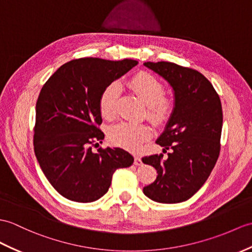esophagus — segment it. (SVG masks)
<instances>
[{
    "label": "esophagus",
    "instance_id": "esophagus-1",
    "mask_svg": "<svg viewBox=\"0 0 252 252\" xmlns=\"http://www.w3.org/2000/svg\"><path fill=\"white\" fill-rule=\"evenodd\" d=\"M134 164L135 165H138V166H140L143 164V162H142V159H140L139 157H134Z\"/></svg>",
    "mask_w": 252,
    "mask_h": 252
}]
</instances>
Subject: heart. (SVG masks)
<instances>
[{"instance_id":"b5f03b06","label":"heart","mask_w":252,"mask_h":252,"mask_svg":"<svg viewBox=\"0 0 252 252\" xmlns=\"http://www.w3.org/2000/svg\"><path fill=\"white\" fill-rule=\"evenodd\" d=\"M127 86L147 104V118L151 124L159 126L171 118L175 107L174 101L164 95V86L155 75L148 72H139L128 80ZM118 98V86L112 84L104 88L98 97V108L103 118L109 120L116 116ZM150 135L151 130L148 126L120 122L110 127L108 139L118 147L136 151Z\"/></svg>"}]
</instances>
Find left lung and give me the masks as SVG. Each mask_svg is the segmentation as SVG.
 <instances>
[{
	"label": "left lung",
	"mask_w": 252,
	"mask_h": 252,
	"mask_svg": "<svg viewBox=\"0 0 252 252\" xmlns=\"http://www.w3.org/2000/svg\"><path fill=\"white\" fill-rule=\"evenodd\" d=\"M145 66L165 78L175 91V108L157 144L171 150L144 157L158 176L144 194L164 204L189 200L201 189L220 154L222 106L210 81L195 69L172 62H145Z\"/></svg>",
	"instance_id": "1"
}]
</instances>
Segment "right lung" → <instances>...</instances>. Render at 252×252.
Here are the masks:
<instances>
[{
    "mask_svg": "<svg viewBox=\"0 0 252 252\" xmlns=\"http://www.w3.org/2000/svg\"><path fill=\"white\" fill-rule=\"evenodd\" d=\"M137 61L80 58L61 65L44 84L36 101L34 153L51 186L67 200L89 203L109 189L117 168L134 158L121 148H98L104 138L98 97L105 87Z\"/></svg>",
    "mask_w": 252,
    "mask_h": 252,
    "instance_id": "1",
    "label": "right lung"
}]
</instances>
